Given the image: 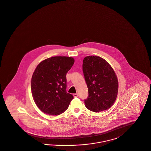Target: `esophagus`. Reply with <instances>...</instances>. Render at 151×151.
Instances as JSON below:
<instances>
[{"label":"esophagus","instance_id":"esophagus-1","mask_svg":"<svg viewBox=\"0 0 151 151\" xmlns=\"http://www.w3.org/2000/svg\"><path fill=\"white\" fill-rule=\"evenodd\" d=\"M73 95V97H75V98H77L78 96V94H74Z\"/></svg>","mask_w":151,"mask_h":151}]
</instances>
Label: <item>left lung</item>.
<instances>
[{
  "label": "left lung",
  "instance_id": "8db88e82",
  "mask_svg": "<svg viewBox=\"0 0 151 151\" xmlns=\"http://www.w3.org/2000/svg\"><path fill=\"white\" fill-rule=\"evenodd\" d=\"M83 71L88 89L86 107L94 112L110 108L118 91V81L114 70L106 60L96 56L84 58Z\"/></svg>",
  "mask_w": 151,
  "mask_h": 151
}]
</instances>
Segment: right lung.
Instances as JSON below:
<instances>
[{"label": "right lung", "instance_id": "obj_1", "mask_svg": "<svg viewBox=\"0 0 151 151\" xmlns=\"http://www.w3.org/2000/svg\"><path fill=\"white\" fill-rule=\"evenodd\" d=\"M74 62L73 57L55 56L37 66L32 77V94L42 112L58 115L68 109L73 96L66 92V75Z\"/></svg>", "mask_w": 151, "mask_h": 151}]
</instances>
